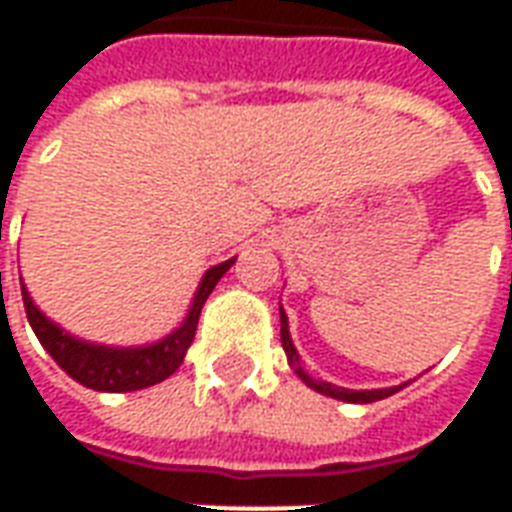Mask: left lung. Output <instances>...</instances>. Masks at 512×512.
<instances>
[{
	"mask_svg": "<svg viewBox=\"0 0 512 512\" xmlns=\"http://www.w3.org/2000/svg\"><path fill=\"white\" fill-rule=\"evenodd\" d=\"M279 321H282V329H279V337H282V348H285V354H288V362L293 367V373L304 381V384L315 389V392H321V395L337 397V400H345V403H376V400H384V397L395 395L400 386H392V389H370V392H356V389H343V386H334L329 381H315L304 373V367H301V359L296 354V348H293V340H290L288 332V318H285V312H279Z\"/></svg>",
	"mask_w": 512,
	"mask_h": 512,
	"instance_id": "obj_1",
	"label": "left lung"
}]
</instances>
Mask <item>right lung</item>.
Wrapping results in <instances>:
<instances>
[{
  "label": "right lung",
  "mask_w": 512,
  "mask_h": 512,
  "mask_svg": "<svg viewBox=\"0 0 512 512\" xmlns=\"http://www.w3.org/2000/svg\"><path fill=\"white\" fill-rule=\"evenodd\" d=\"M235 260L213 266L200 282V290L194 296L186 321L180 323V329L167 334L161 343L145 345V348H106V345H93L76 340L68 332H62L57 323H51L43 312L32 304L27 288L21 285V296H24V310H27L29 326L35 329L38 340L43 348L49 351L51 359L76 378L79 384L98 389V392H134V389H145L158 381L169 378L183 362L186 348L194 340L197 332V321L205 299L211 296L216 282L224 277V271L233 266Z\"/></svg>",
  "instance_id": "right-lung-1"
}]
</instances>
